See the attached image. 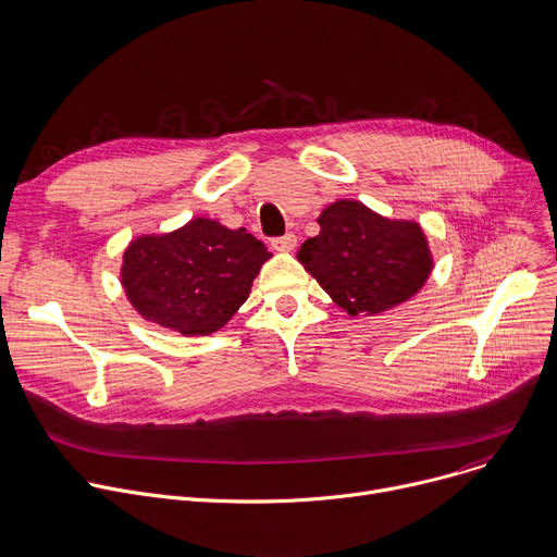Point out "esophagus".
Returning <instances> with one entry per match:
<instances>
[{"label": "esophagus", "mask_w": 557, "mask_h": 557, "mask_svg": "<svg viewBox=\"0 0 557 557\" xmlns=\"http://www.w3.org/2000/svg\"><path fill=\"white\" fill-rule=\"evenodd\" d=\"M272 248L276 252H292L296 248V237L292 233H287L283 237H276V239H272Z\"/></svg>", "instance_id": "34e87169"}]
</instances>
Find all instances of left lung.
I'll list each match as a JSON object with an SVG mask.
<instances>
[{
    "label": "left lung",
    "mask_w": 557,
    "mask_h": 557,
    "mask_svg": "<svg viewBox=\"0 0 557 557\" xmlns=\"http://www.w3.org/2000/svg\"><path fill=\"white\" fill-rule=\"evenodd\" d=\"M320 233L296 259L349 315H375L410 300L432 272L423 228L388 219L362 201L338 199L315 219Z\"/></svg>",
    "instance_id": "1"
}]
</instances>
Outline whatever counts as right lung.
<instances>
[{"mask_svg":"<svg viewBox=\"0 0 557 557\" xmlns=\"http://www.w3.org/2000/svg\"><path fill=\"white\" fill-rule=\"evenodd\" d=\"M272 255L244 228L193 216L177 231L140 235L123 252L121 285L147 320L182 336H210L248 300Z\"/></svg>","mask_w":557,"mask_h":557,"instance_id":"add662e5","label":"right lung"}]
</instances>
